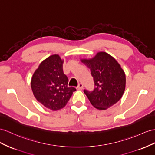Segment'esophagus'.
<instances>
[{"label": "esophagus", "instance_id": "esophagus-1", "mask_svg": "<svg viewBox=\"0 0 155 155\" xmlns=\"http://www.w3.org/2000/svg\"><path fill=\"white\" fill-rule=\"evenodd\" d=\"M83 87H84V86H83V84H82V83H79L78 86H77V89L78 90H81L83 88Z\"/></svg>", "mask_w": 155, "mask_h": 155}]
</instances>
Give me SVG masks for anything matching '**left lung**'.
I'll use <instances>...</instances> for the list:
<instances>
[{"mask_svg":"<svg viewBox=\"0 0 155 155\" xmlns=\"http://www.w3.org/2000/svg\"><path fill=\"white\" fill-rule=\"evenodd\" d=\"M81 61L90 69L95 88L92 92L84 90L95 108L105 110L120 100L126 88V75L120 64L113 56L100 51L92 58Z\"/></svg>","mask_w":155,"mask_h":155,"instance_id":"1","label":"left lung"}]
</instances>
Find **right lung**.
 Masks as SVG:
<instances>
[{
  "instance_id": "add662e5",
  "label": "right lung",
  "mask_w": 155,
  "mask_h": 155,
  "mask_svg": "<svg viewBox=\"0 0 155 155\" xmlns=\"http://www.w3.org/2000/svg\"><path fill=\"white\" fill-rule=\"evenodd\" d=\"M63 59L51 55L43 60L31 78L35 97L45 107L58 110L64 107L76 89L68 87V78L63 73Z\"/></svg>"
}]
</instances>
